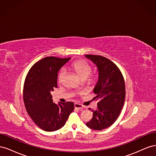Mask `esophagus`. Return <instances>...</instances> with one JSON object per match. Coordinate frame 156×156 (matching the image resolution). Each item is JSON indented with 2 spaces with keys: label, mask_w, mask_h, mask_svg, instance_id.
I'll list each match as a JSON object with an SVG mask.
<instances>
[{
  "label": "esophagus",
  "mask_w": 156,
  "mask_h": 156,
  "mask_svg": "<svg viewBox=\"0 0 156 156\" xmlns=\"http://www.w3.org/2000/svg\"><path fill=\"white\" fill-rule=\"evenodd\" d=\"M74 107L75 108H77V109H79V110H83L84 108V107L81 104H79V103H75Z\"/></svg>",
  "instance_id": "1"
}]
</instances>
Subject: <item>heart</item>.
<instances>
[{"mask_svg":"<svg viewBox=\"0 0 156 156\" xmlns=\"http://www.w3.org/2000/svg\"><path fill=\"white\" fill-rule=\"evenodd\" d=\"M72 68L81 79H86L92 72V68L90 66L83 60L75 61V62H74L72 64ZM64 75V69H60L58 73L57 77L58 83H61L62 81Z\"/></svg>","mask_w":156,"mask_h":156,"instance_id":"1","label":"heart"}]
</instances>
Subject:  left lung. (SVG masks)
<instances>
[{
  "mask_svg": "<svg viewBox=\"0 0 156 156\" xmlns=\"http://www.w3.org/2000/svg\"><path fill=\"white\" fill-rule=\"evenodd\" d=\"M98 71V79L94 88L98 100L91 120L86 125L92 129L102 130L116 120L123 108L126 89L124 79L120 69L112 61L99 55H86ZM90 109V108H89Z\"/></svg>",
  "mask_w": 156,
  "mask_h": 156,
  "instance_id": "8db88e82",
  "label": "left lung"
}]
</instances>
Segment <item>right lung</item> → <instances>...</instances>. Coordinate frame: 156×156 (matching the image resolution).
Returning <instances> with one entry per match:
<instances>
[{
	"instance_id": "right-lung-1",
	"label": "right lung",
	"mask_w": 156,
	"mask_h": 156,
	"mask_svg": "<svg viewBox=\"0 0 156 156\" xmlns=\"http://www.w3.org/2000/svg\"><path fill=\"white\" fill-rule=\"evenodd\" d=\"M70 59L45 57L33 65L26 77L23 88L26 110L34 123L45 131L62 128L74 109L73 102L53 103L51 94L57 87L58 71Z\"/></svg>"
}]
</instances>
